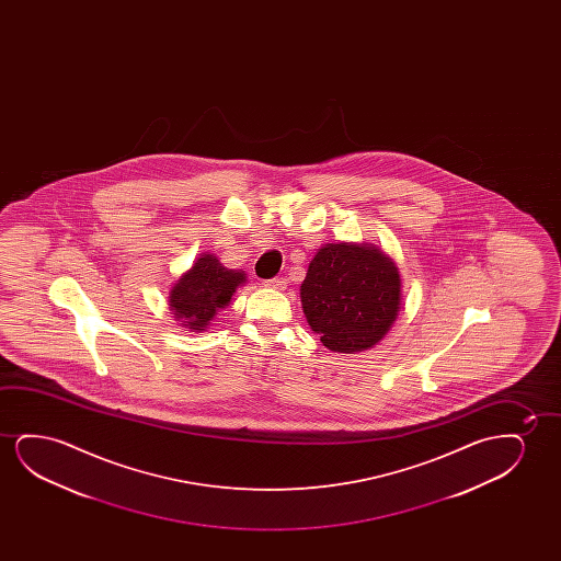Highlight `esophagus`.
Here are the masks:
<instances>
[{
	"instance_id": "obj_1",
	"label": "esophagus",
	"mask_w": 561,
	"mask_h": 561,
	"mask_svg": "<svg viewBox=\"0 0 561 561\" xmlns=\"http://www.w3.org/2000/svg\"><path fill=\"white\" fill-rule=\"evenodd\" d=\"M264 285L272 287V289H277V291H284L287 282H285L284 277H272V279H266Z\"/></svg>"
}]
</instances>
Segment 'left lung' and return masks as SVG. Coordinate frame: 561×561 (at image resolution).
<instances>
[{"label":"left lung","instance_id":"obj_1","mask_svg":"<svg viewBox=\"0 0 561 561\" xmlns=\"http://www.w3.org/2000/svg\"><path fill=\"white\" fill-rule=\"evenodd\" d=\"M399 268L376 245L328 243L300 284L310 330L333 353H362L391 330L400 308Z\"/></svg>","mask_w":561,"mask_h":561}]
</instances>
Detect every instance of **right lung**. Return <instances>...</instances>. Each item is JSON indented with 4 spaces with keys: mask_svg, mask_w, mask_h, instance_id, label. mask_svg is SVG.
Instances as JSON below:
<instances>
[{
    "mask_svg": "<svg viewBox=\"0 0 561 561\" xmlns=\"http://www.w3.org/2000/svg\"><path fill=\"white\" fill-rule=\"evenodd\" d=\"M245 282V272L228 270L215 254L203 253L170 289V310L185 330L201 333Z\"/></svg>",
    "mask_w": 561,
    "mask_h": 561,
    "instance_id": "add662e5",
    "label": "right lung"
}]
</instances>
